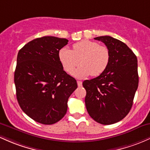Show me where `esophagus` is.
<instances>
[{
  "label": "esophagus",
  "instance_id": "34e87169",
  "mask_svg": "<svg viewBox=\"0 0 150 150\" xmlns=\"http://www.w3.org/2000/svg\"><path fill=\"white\" fill-rule=\"evenodd\" d=\"M77 84H78V86H81L82 81H77Z\"/></svg>",
  "mask_w": 150,
  "mask_h": 150
}]
</instances>
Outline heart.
<instances>
[{"label": "heart", "mask_w": 150, "mask_h": 150, "mask_svg": "<svg viewBox=\"0 0 150 150\" xmlns=\"http://www.w3.org/2000/svg\"><path fill=\"white\" fill-rule=\"evenodd\" d=\"M59 59L64 69L68 73H71L79 63L81 64L73 73L77 78H85L90 74L96 76L101 74L108 66L110 52L107 47L85 40L74 44L72 50L62 48L59 52Z\"/></svg>", "instance_id": "1"}]
</instances>
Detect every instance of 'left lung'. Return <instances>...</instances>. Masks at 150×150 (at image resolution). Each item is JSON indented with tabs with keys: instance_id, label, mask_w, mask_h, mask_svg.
I'll use <instances>...</instances> for the list:
<instances>
[{
	"instance_id": "8db88e82",
	"label": "left lung",
	"mask_w": 150,
	"mask_h": 150,
	"mask_svg": "<svg viewBox=\"0 0 150 150\" xmlns=\"http://www.w3.org/2000/svg\"><path fill=\"white\" fill-rule=\"evenodd\" d=\"M110 52L106 69L93 79L86 80L85 103L89 115L98 123L111 125L128 114L138 87L137 59L125 43L110 36L94 38Z\"/></svg>"
}]
</instances>
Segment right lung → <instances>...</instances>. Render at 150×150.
<instances>
[{"label":"right lung","mask_w":150,"mask_h":150,"mask_svg":"<svg viewBox=\"0 0 150 150\" xmlns=\"http://www.w3.org/2000/svg\"><path fill=\"white\" fill-rule=\"evenodd\" d=\"M69 40L45 36L32 40L18 52L14 74L16 96L23 111L44 125L59 121L76 81L63 69L59 52Z\"/></svg>","instance_id":"add662e5"}]
</instances>
